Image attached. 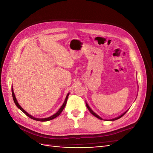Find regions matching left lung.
Returning a JSON list of instances; mask_svg holds the SVG:
<instances>
[{
    "instance_id": "obj_1",
    "label": "left lung",
    "mask_w": 153,
    "mask_h": 153,
    "mask_svg": "<svg viewBox=\"0 0 153 153\" xmlns=\"http://www.w3.org/2000/svg\"><path fill=\"white\" fill-rule=\"evenodd\" d=\"M86 106H87V108H88V110H89V112L92 114V115H94V116H95L96 117H97V118H98V119H101V120H103V119L102 118H101V117H100V116H99V115H97L96 113H94V112H93V111H92V110H91V108L89 107V105H88V104L86 103ZM127 110V111H128ZM127 111H126V112H127ZM126 112H125L124 114H123L122 115H120V116H119V117H115V118H114V119H110V120H106V119H105V121H115V120H117V119H119V118H121V117H122L123 116V115L125 114H126Z\"/></svg>"
}]
</instances>
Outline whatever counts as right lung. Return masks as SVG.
Listing matches in <instances>:
<instances>
[{
  "mask_svg": "<svg viewBox=\"0 0 153 153\" xmlns=\"http://www.w3.org/2000/svg\"><path fill=\"white\" fill-rule=\"evenodd\" d=\"M11 91H12V96H13V100H14V102H15V105H16L17 107H18V108H19L20 110H21L23 112H24L25 115H27V116H28L29 117L31 118L32 119L35 120V121H42V122H43V121H50V120L53 119H55V118H56L57 116H59V115L60 114H61V113L62 112L63 109L64 108V107H65V106H66V103H67V100H68V96H69V93H68V94H67V96H66V99H65V101H64V102L63 105L61 106V107L60 108V109L57 111V113H55V114H53V115H52V116H50V117H47V118L39 119V118H35V117H34L33 116H32L31 115L29 114L28 113H27V112H26V111H25L24 109H23V108H22V106H21L19 104H18V101H17V100H16V99L15 95V94H14V92H13V87H11Z\"/></svg>",
  "mask_w": 153,
  "mask_h": 153,
  "instance_id": "obj_1",
  "label": "right lung"
}]
</instances>
